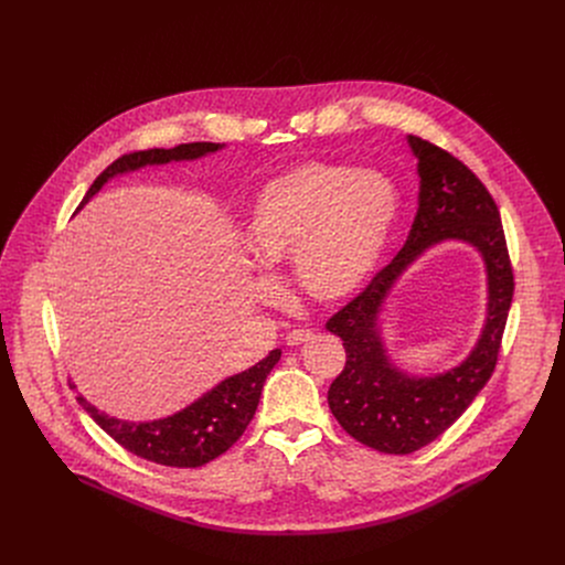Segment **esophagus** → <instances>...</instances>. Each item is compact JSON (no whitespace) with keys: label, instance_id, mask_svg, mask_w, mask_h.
Here are the masks:
<instances>
[{"label":"esophagus","instance_id":"obj_1","mask_svg":"<svg viewBox=\"0 0 565 565\" xmlns=\"http://www.w3.org/2000/svg\"><path fill=\"white\" fill-rule=\"evenodd\" d=\"M308 340H312V331H308V329H292V331L286 333V344L288 347H301Z\"/></svg>","mask_w":565,"mask_h":565}]
</instances>
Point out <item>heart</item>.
Wrapping results in <instances>:
<instances>
[{"label":"heart","instance_id":"obj_1","mask_svg":"<svg viewBox=\"0 0 565 565\" xmlns=\"http://www.w3.org/2000/svg\"><path fill=\"white\" fill-rule=\"evenodd\" d=\"M399 216L395 183L371 170L308 160L273 179L250 207L246 246L266 268L292 262L297 286L315 301L358 295L377 270ZM273 295L270 273L255 279Z\"/></svg>","mask_w":565,"mask_h":565}]
</instances>
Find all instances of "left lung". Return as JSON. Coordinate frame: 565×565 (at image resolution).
<instances>
[{"label":"left lung","mask_w":565,"mask_h":565,"mask_svg":"<svg viewBox=\"0 0 565 565\" xmlns=\"http://www.w3.org/2000/svg\"><path fill=\"white\" fill-rule=\"evenodd\" d=\"M418 158V214L405 248L371 284L327 321L342 338L347 366L329 388V407L349 436L384 454H412L445 434L488 384L514 295L501 214L476 174L445 149L407 136ZM458 239L483 259L489 308L481 335L465 361L434 376L402 370L381 338V312L398 277L427 249Z\"/></svg>","instance_id":"left-lung-1"}]
</instances>
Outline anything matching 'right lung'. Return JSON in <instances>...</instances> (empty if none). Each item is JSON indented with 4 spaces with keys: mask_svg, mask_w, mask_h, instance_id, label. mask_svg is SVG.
<instances>
[{
    "mask_svg": "<svg viewBox=\"0 0 565 565\" xmlns=\"http://www.w3.org/2000/svg\"><path fill=\"white\" fill-rule=\"evenodd\" d=\"M223 147V142H188L172 149H147L122 156L94 181L79 207H85L116 177L138 172L147 166L196 160L216 153ZM279 358L281 349L270 351L268 358H264L255 366L221 380L185 409L156 420H120L94 407L83 395L77 399L87 409V414L127 451L166 467H201L227 451L241 438V434L246 431L259 407L264 382L279 362ZM71 386L75 388V384Z\"/></svg>",
    "mask_w": 565,
    "mask_h": 565,
    "instance_id": "add662e5",
    "label": "right lung"
}]
</instances>
